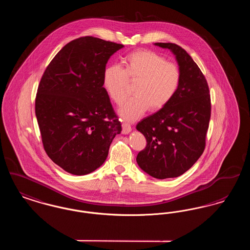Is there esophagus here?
I'll return each instance as SVG.
<instances>
[{
    "label": "esophagus",
    "mask_w": 250,
    "mask_h": 250,
    "mask_svg": "<svg viewBox=\"0 0 250 250\" xmlns=\"http://www.w3.org/2000/svg\"><path fill=\"white\" fill-rule=\"evenodd\" d=\"M122 133L123 134H128L129 132H130L131 129V125L128 124V123H123L122 124Z\"/></svg>",
    "instance_id": "obj_1"
}]
</instances>
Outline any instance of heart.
Instances as JSON below:
<instances>
[{"label":"heart","mask_w":250,"mask_h":250,"mask_svg":"<svg viewBox=\"0 0 250 250\" xmlns=\"http://www.w3.org/2000/svg\"><path fill=\"white\" fill-rule=\"evenodd\" d=\"M124 67L108 64L102 74V84L109 98L121 105L127 96L128 83H135L134 96L120 107L124 119L142 117L149 108L158 111L167 106L177 95L183 74L178 64L167 62L159 53L150 49H138L125 55Z\"/></svg>","instance_id":"1"}]
</instances>
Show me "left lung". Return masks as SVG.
Wrapping results in <instances>:
<instances>
[{"mask_svg":"<svg viewBox=\"0 0 250 250\" xmlns=\"http://www.w3.org/2000/svg\"><path fill=\"white\" fill-rule=\"evenodd\" d=\"M155 45L174 53L183 79L172 101L137 125L147 142L137 162L155 178H174L188 170L205 149L211 96L204 75L184 48L174 43Z\"/></svg>","mask_w":250,"mask_h":250,"instance_id":"8db88e82","label":"left lung"}]
</instances>
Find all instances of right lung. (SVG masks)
Here are the masks:
<instances>
[{"label": "right lung", "instance_id": "add662e5", "mask_svg": "<svg viewBox=\"0 0 250 250\" xmlns=\"http://www.w3.org/2000/svg\"><path fill=\"white\" fill-rule=\"evenodd\" d=\"M122 44L94 36L67 43L51 60L37 88L36 115L48 157L84 175L101 166L122 126L103 84L109 57Z\"/></svg>", "mask_w": 250, "mask_h": 250}]
</instances>
